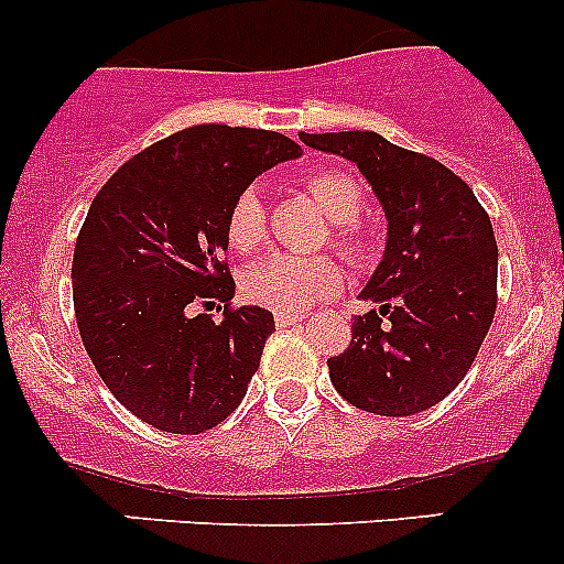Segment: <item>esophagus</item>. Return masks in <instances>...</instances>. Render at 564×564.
Segmentation results:
<instances>
[{
  "label": "esophagus",
  "mask_w": 564,
  "mask_h": 564,
  "mask_svg": "<svg viewBox=\"0 0 564 564\" xmlns=\"http://www.w3.org/2000/svg\"><path fill=\"white\" fill-rule=\"evenodd\" d=\"M303 314H292V311H275V322L281 324V327H289V324H300L303 322Z\"/></svg>",
  "instance_id": "34e87169"
}]
</instances>
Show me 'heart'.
<instances>
[{"label": "heart", "mask_w": 564, "mask_h": 564, "mask_svg": "<svg viewBox=\"0 0 564 564\" xmlns=\"http://www.w3.org/2000/svg\"><path fill=\"white\" fill-rule=\"evenodd\" d=\"M303 185L327 215L329 224H335L338 248L351 259L362 256L366 237L355 229V220L360 218L362 204H366L360 182L338 169H324V172L305 176ZM226 237H229V246L242 256L256 253L267 242V209L256 187H248L235 198L229 220H226ZM242 286L253 303L294 314L338 292L340 270L335 261L324 256L305 259L294 253H272L250 267Z\"/></svg>", "instance_id": "b5f03b06"}]
</instances>
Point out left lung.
Here are the masks:
<instances>
[{
  "instance_id": "8db88e82",
  "label": "left lung",
  "mask_w": 564,
  "mask_h": 564,
  "mask_svg": "<svg viewBox=\"0 0 564 564\" xmlns=\"http://www.w3.org/2000/svg\"><path fill=\"white\" fill-rule=\"evenodd\" d=\"M355 163L388 218V242L329 382L357 409L406 417L451 395L497 311V240L471 187L447 166L371 130L300 133Z\"/></svg>"
}]
</instances>
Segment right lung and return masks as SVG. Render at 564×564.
<instances>
[{
	"label": "right lung",
	"mask_w": 564,
	"mask_h": 564,
	"mask_svg": "<svg viewBox=\"0 0 564 564\" xmlns=\"http://www.w3.org/2000/svg\"><path fill=\"white\" fill-rule=\"evenodd\" d=\"M303 155L272 130L193 124L130 158L100 187L73 253L84 349L124 409L169 434L224 423L259 371L275 318L259 305L224 318V253L235 198L267 169Z\"/></svg>",
	"instance_id": "obj_1"
}]
</instances>
